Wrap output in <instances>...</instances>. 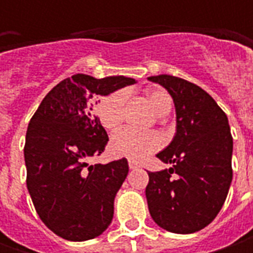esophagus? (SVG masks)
Segmentation results:
<instances>
[{"mask_svg":"<svg viewBox=\"0 0 253 253\" xmlns=\"http://www.w3.org/2000/svg\"><path fill=\"white\" fill-rule=\"evenodd\" d=\"M128 163H129V169H132V170L138 169V168H139V165H138V163H136L135 161H129Z\"/></svg>","mask_w":253,"mask_h":253,"instance_id":"esophagus-1","label":"esophagus"}]
</instances>
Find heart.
Returning a JSON list of instances; mask_svg holds the SVG:
<instances>
[{
  "label": "heart",
  "mask_w": 253,
  "mask_h": 253,
  "mask_svg": "<svg viewBox=\"0 0 253 253\" xmlns=\"http://www.w3.org/2000/svg\"><path fill=\"white\" fill-rule=\"evenodd\" d=\"M128 94L118 90L101 98L97 105V115L101 125L108 129H117L124 121L126 111ZM146 100L151 104L156 115L163 117L171 110V97L169 92L162 88H151L146 91ZM162 146V138L155 132L139 133L131 129H122L117 132L111 139V151L120 158H128L132 161H141L156 152Z\"/></svg>",
  "instance_id": "b5f03b06"
}]
</instances>
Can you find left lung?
Segmentation results:
<instances>
[{
    "label": "left lung",
    "instance_id": "obj_1",
    "mask_svg": "<svg viewBox=\"0 0 253 253\" xmlns=\"http://www.w3.org/2000/svg\"><path fill=\"white\" fill-rule=\"evenodd\" d=\"M171 95L176 110L173 141L156 156L169 169L149 171L148 209L169 232L193 234L217 217L232 181L228 118L201 87L169 74L148 77Z\"/></svg>",
    "mask_w": 253,
    "mask_h": 253
}]
</instances>
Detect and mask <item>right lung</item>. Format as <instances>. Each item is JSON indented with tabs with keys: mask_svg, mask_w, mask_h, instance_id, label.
Instances as JSON below:
<instances>
[{
	"mask_svg": "<svg viewBox=\"0 0 253 253\" xmlns=\"http://www.w3.org/2000/svg\"><path fill=\"white\" fill-rule=\"evenodd\" d=\"M136 83L110 76L74 74L46 94L25 139L26 186L43 224L67 241L101 235L114 217V200L128 176V161L90 165L108 135L92 111L98 95Z\"/></svg>",
	"mask_w": 253,
	"mask_h": 253,
	"instance_id": "1",
	"label": "right lung"
}]
</instances>
